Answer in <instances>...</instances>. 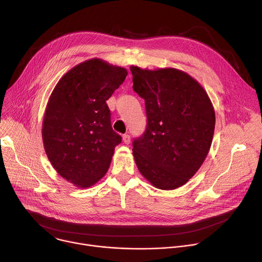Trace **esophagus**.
I'll return each mask as SVG.
<instances>
[{
	"mask_svg": "<svg viewBox=\"0 0 262 262\" xmlns=\"http://www.w3.org/2000/svg\"><path fill=\"white\" fill-rule=\"evenodd\" d=\"M123 141H124V143L129 144L130 143V135H128V134L123 135Z\"/></svg>",
	"mask_w": 262,
	"mask_h": 262,
	"instance_id": "1",
	"label": "esophagus"
}]
</instances>
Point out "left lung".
Listing matches in <instances>:
<instances>
[{"label":"left lung","mask_w":262,"mask_h":262,"mask_svg":"<svg viewBox=\"0 0 262 262\" xmlns=\"http://www.w3.org/2000/svg\"><path fill=\"white\" fill-rule=\"evenodd\" d=\"M133 91L144 100L147 129L133 141L141 175L154 187L186 184L204 162L213 138L215 112L203 86L187 73L131 66Z\"/></svg>","instance_id":"obj_1"}]
</instances>
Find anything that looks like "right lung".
Instances as JSON below:
<instances>
[{
    "mask_svg": "<svg viewBox=\"0 0 262 262\" xmlns=\"http://www.w3.org/2000/svg\"><path fill=\"white\" fill-rule=\"evenodd\" d=\"M127 75L125 68L93 58L66 73L49 98L43 148L56 171L77 187H91L105 176L122 141L106 101Z\"/></svg>",
    "mask_w": 262,
    "mask_h": 262,
    "instance_id": "1",
    "label": "right lung"
}]
</instances>
